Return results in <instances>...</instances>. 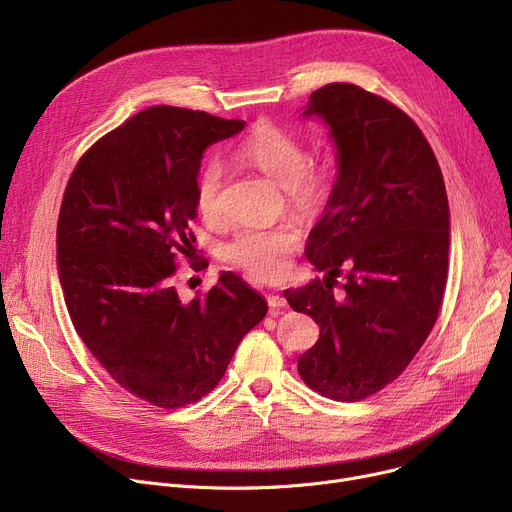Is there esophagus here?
Listing matches in <instances>:
<instances>
[{
  "instance_id": "esophagus-1",
  "label": "esophagus",
  "mask_w": 512,
  "mask_h": 512,
  "mask_svg": "<svg viewBox=\"0 0 512 512\" xmlns=\"http://www.w3.org/2000/svg\"><path fill=\"white\" fill-rule=\"evenodd\" d=\"M267 305H270V309H282L286 307V299L282 294H267Z\"/></svg>"
}]
</instances>
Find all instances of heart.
<instances>
[{
  "label": "heart",
  "mask_w": 512,
  "mask_h": 512,
  "mask_svg": "<svg viewBox=\"0 0 512 512\" xmlns=\"http://www.w3.org/2000/svg\"><path fill=\"white\" fill-rule=\"evenodd\" d=\"M236 157L280 186L288 205L301 215H317L334 193L336 157L326 145L307 151L299 132L272 122H259L236 147ZM224 168L209 159L195 176V207L201 218H220V193ZM301 247V232L292 224L240 230L222 247V261L242 270L249 278L272 282L286 274L290 257Z\"/></svg>",
  "instance_id": "heart-1"
}]
</instances>
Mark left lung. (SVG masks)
Instances as JSON below:
<instances>
[{"instance_id": "8db88e82", "label": "left lung", "mask_w": 512, "mask_h": 512, "mask_svg": "<svg viewBox=\"0 0 512 512\" xmlns=\"http://www.w3.org/2000/svg\"><path fill=\"white\" fill-rule=\"evenodd\" d=\"M305 114L324 118L338 147L334 193L305 247L328 276L284 297L319 326L299 357L303 382L357 402L392 384L436 326L448 278V197L432 147L392 101L330 83L311 93Z\"/></svg>"}]
</instances>
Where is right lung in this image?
<instances>
[{
    "instance_id": "obj_1",
    "label": "right lung",
    "mask_w": 512,
    "mask_h": 512,
    "mask_svg": "<svg viewBox=\"0 0 512 512\" xmlns=\"http://www.w3.org/2000/svg\"><path fill=\"white\" fill-rule=\"evenodd\" d=\"M242 126L153 105L93 143L66 184L58 270L74 330L114 382L159 409L209 394L267 313L232 272L191 303L174 288L195 242L201 155Z\"/></svg>"
}]
</instances>
